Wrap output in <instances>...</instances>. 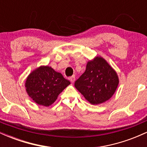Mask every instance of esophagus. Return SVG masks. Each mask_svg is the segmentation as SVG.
I'll return each instance as SVG.
<instances>
[{
  "mask_svg": "<svg viewBox=\"0 0 147 147\" xmlns=\"http://www.w3.org/2000/svg\"><path fill=\"white\" fill-rule=\"evenodd\" d=\"M70 82H72V83H73V82L75 81V76H72V77H70Z\"/></svg>",
  "mask_w": 147,
  "mask_h": 147,
  "instance_id": "obj_1",
  "label": "esophagus"
}]
</instances>
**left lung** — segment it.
<instances>
[{
  "mask_svg": "<svg viewBox=\"0 0 147 147\" xmlns=\"http://www.w3.org/2000/svg\"><path fill=\"white\" fill-rule=\"evenodd\" d=\"M117 73L102 57L88 62L85 72L75 81V86L90 104L109 100L117 89Z\"/></svg>",
  "mask_w": 147,
  "mask_h": 147,
  "instance_id": "1",
  "label": "left lung"
}]
</instances>
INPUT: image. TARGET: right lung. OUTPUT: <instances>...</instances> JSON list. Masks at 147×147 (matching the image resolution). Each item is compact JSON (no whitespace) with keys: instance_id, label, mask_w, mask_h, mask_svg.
<instances>
[{"instance_id":"1","label":"right lung","mask_w":147,"mask_h":147,"mask_svg":"<svg viewBox=\"0 0 147 147\" xmlns=\"http://www.w3.org/2000/svg\"><path fill=\"white\" fill-rule=\"evenodd\" d=\"M70 82L49 66H41L30 74L25 82L28 94L36 104L48 106Z\"/></svg>"}]
</instances>
